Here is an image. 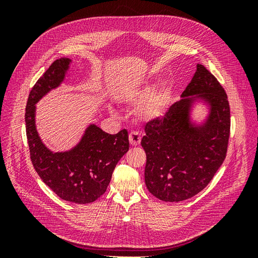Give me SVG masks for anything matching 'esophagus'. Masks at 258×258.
Segmentation results:
<instances>
[{"instance_id":"obj_1","label":"esophagus","mask_w":258,"mask_h":258,"mask_svg":"<svg viewBox=\"0 0 258 258\" xmlns=\"http://www.w3.org/2000/svg\"><path fill=\"white\" fill-rule=\"evenodd\" d=\"M129 141L132 146H137L141 143V136H140L138 132L134 131L129 135Z\"/></svg>"}]
</instances>
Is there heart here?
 I'll return each instance as SVG.
<instances>
[{
	"instance_id": "heart-1",
	"label": "heart",
	"mask_w": 258,
	"mask_h": 258,
	"mask_svg": "<svg viewBox=\"0 0 258 258\" xmlns=\"http://www.w3.org/2000/svg\"><path fill=\"white\" fill-rule=\"evenodd\" d=\"M153 83H144L128 91L124 100L129 104H138L135 115L142 121H155L161 119L168 111L170 92L167 88L154 90Z\"/></svg>"
}]
</instances>
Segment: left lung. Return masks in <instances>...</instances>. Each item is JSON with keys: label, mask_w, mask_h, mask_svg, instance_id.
Returning <instances> with one entry per match:
<instances>
[{"label": "left lung", "mask_w": 258, "mask_h": 258, "mask_svg": "<svg viewBox=\"0 0 258 258\" xmlns=\"http://www.w3.org/2000/svg\"><path fill=\"white\" fill-rule=\"evenodd\" d=\"M181 98L165 117L146 123L141 142L147 189L166 202L189 199L204 189L222 166L229 140L227 95L204 66L197 64ZM197 103L208 106L201 123L191 118Z\"/></svg>", "instance_id": "obj_1"}]
</instances>
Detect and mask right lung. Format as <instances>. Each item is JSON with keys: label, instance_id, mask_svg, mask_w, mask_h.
<instances>
[{"label": "right lung", "instance_id": "obj_1", "mask_svg": "<svg viewBox=\"0 0 258 258\" xmlns=\"http://www.w3.org/2000/svg\"><path fill=\"white\" fill-rule=\"evenodd\" d=\"M71 62L56 60L33 86L26 107V130L31 161L42 181L61 199L86 205L106 191L117 162L129 150V138L126 129L110 135L90 123L71 150L54 153L43 143L36 130L35 104L62 84Z\"/></svg>", "mask_w": 258, "mask_h": 258}]
</instances>
